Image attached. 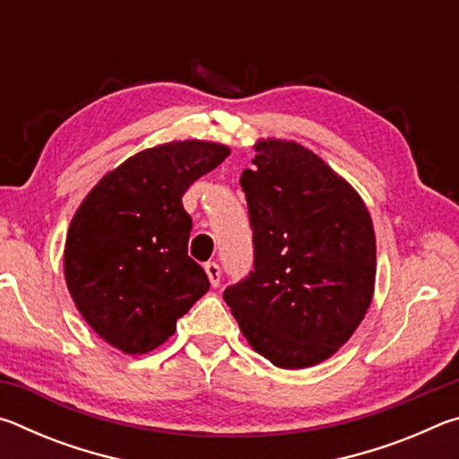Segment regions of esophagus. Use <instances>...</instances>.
<instances>
[{"label":"esophagus","mask_w":459,"mask_h":459,"mask_svg":"<svg viewBox=\"0 0 459 459\" xmlns=\"http://www.w3.org/2000/svg\"><path fill=\"white\" fill-rule=\"evenodd\" d=\"M204 271H206L208 279H211L212 287H219V285H221V267H219V263L208 261L206 265H204Z\"/></svg>","instance_id":"obj_1"}]
</instances>
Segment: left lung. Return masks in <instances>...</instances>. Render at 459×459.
Listing matches in <instances>:
<instances>
[{
	"instance_id": "obj_1",
	"label": "left lung",
	"mask_w": 459,
	"mask_h": 459,
	"mask_svg": "<svg viewBox=\"0 0 459 459\" xmlns=\"http://www.w3.org/2000/svg\"><path fill=\"white\" fill-rule=\"evenodd\" d=\"M240 176L253 271L224 290L240 332L279 368H307L344 346L372 301L377 240L351 184L304 145L263 139Z\"/></svg>"
}]
</instances>
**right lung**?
<instances>
[{"instance_id":"add662e5","label":"right lung","mask_w":459,"mask_h":459,"mask_svg":"<svg viewBox=\"0 0 459 459\" xmlns=\"http://www.w3.org/2000/svg\"><path fill=\"white\" fill-rule=\"evenodd\" d=\"M230 153L212 142H172L143 150L100 178L66 235L65 277L76 307L108 344L145 354L211 281L188 257L192 230L182 196Z\"/></svg>"}]
</instances>
